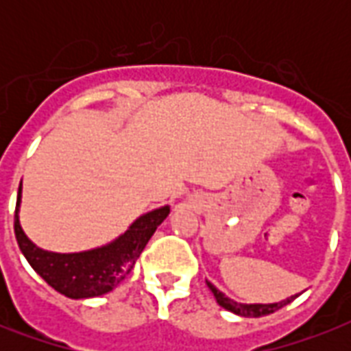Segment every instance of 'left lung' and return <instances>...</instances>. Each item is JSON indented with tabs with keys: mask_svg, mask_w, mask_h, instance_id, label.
Here are the masks:
<instances>
[{
	"mask_svg": "<svg viewBox=\"0 0 351 351\" xmlns=\"http://www.w3.org/2000/svg\"><path fill=\"white\" fill-rule=\"evenodd\" d=\"M208 282V280H206ZM209 289L213 291L215 299H217V302H219L224 310L231 311V313H237V315L240 317H264V315H269V313H275L277 310H280V308H284L286 304H289L291 300L297 297V295H293V297H289V299L286 300H280V302H273V304H240V302H237V300L233 299H228L222 291H219V289L215 288L213 284L208 282Z\"/></svg>",
	"mask_w": 351,
	"mask_h": 351,
	"instance_id": "8db88e82",
	"label": "left lung"
}]
</instances>
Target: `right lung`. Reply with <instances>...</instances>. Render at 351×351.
<instances>
[{"label":"right lung","mask_w":351,"mask_h":351,"mask_svg":"<svg viewBox=\"0 0 351 351\" xmlns=\"http://www.w3.org/2000/svg\"><path fill=\"white\" fill-rule=\"evenodd\" d=\"M19 200L21 186L18 191L16 213H14V233L21 253L29 261L38 275L51 288L69 299H89L109 293L131 273L134 262L143 251L149 239L153 237L165 217L169 206L154 209L134 220L125 233L114 242L82 253H52L36 247L19 226Z\"/></svg>","instance_id":"1"}]
</instances>
